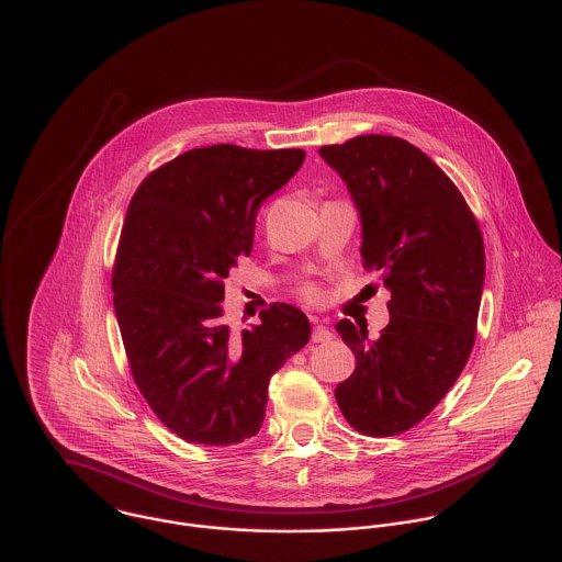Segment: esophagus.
I'll return each mask as SVG.
<instances>
[{"mask_svg":"<svg viewBox=\"0 0 562 562\" xmlns=\"http://www.w3.org/2000/svg\"><path fill=\"white\" fill-rule=\"evenodd\" d=\"M312 339H314L316 344H321V341H330V339H333V333H330L322 322L314 321V333H312Z\"/></svg>","mask_w":562,"mask_h":562,"instance_id":"1","label":"esophagus"}]
</instances>
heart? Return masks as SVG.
<instances>
[{
    "label": "heart",
    "instance_id": "1",
    "mask_svg": "<svg viewBox=\"0 0 562 562\" xmlns=\"http://www.w3.org/2000/svg\"><path fill=\"white\" fill-rule=\"evenodd\" d=\"M301 296H303L305 301H310V303H318L322 299L321 288L314 285V283H307V285L301 288Z\"/></svg>",
    "mask_w": 562,
    "mask_h": 562
}]
</instances>
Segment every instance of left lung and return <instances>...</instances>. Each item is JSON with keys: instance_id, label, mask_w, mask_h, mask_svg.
Wrapping results in <instances>:
<instances>
[{"instance_id": "8db88e82", "label": "left lung", "mask_w": 562, "mask_h": 562, "mask_svg": "<svg viewBox=\"0 0 562 562\" xmlns=\"http://www.w3.org/2000/svg\"><path fill=\"white\" fill-rule=\"evenodd\" d=\"M361 216V259L392 292L390 324H335L357 368L335 387L346 422L370 437L419 424L450 392L476 339L484 244L470 205L424 151L396 136L321 147Z\"/></svg>"}]
</instances>
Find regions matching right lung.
Instances as JSON below:
<instances>
[{
    "mask_svg": "<svg viewBox=\"0 0 562 562\" xmlns=\"http://www.w3.org/2000/svg\"><path fill=\"white\" fill-rule=\"evenodd\" d=\"M305 161L303 149H192L138 186L112 270L114 312L134 383L188 443L234 446L257 435L270 376L312 335L285 303L234 333L225 279L248 257L259 205Z\"/></svg>",
    "mask_w": 562,
    "mask_h": 562,
    "instance_id": "obj_1",
    "label": "right lung"
}]
</instances>
